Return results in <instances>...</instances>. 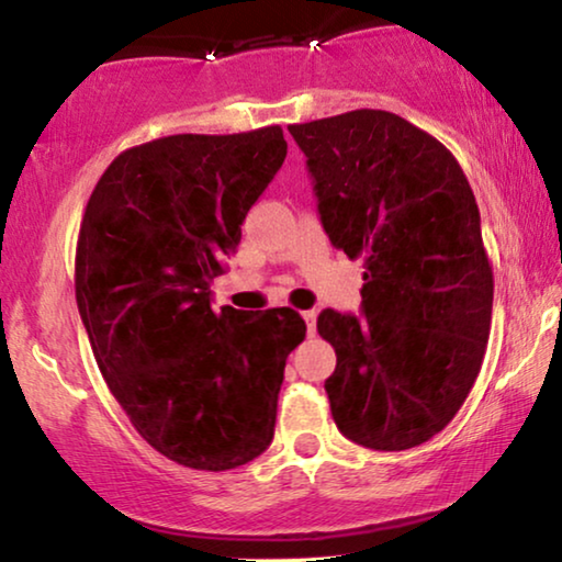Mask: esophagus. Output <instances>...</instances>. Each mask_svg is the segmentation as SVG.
Here are the masks:
<instances>
[{"label": "esophagus", "mask_w": 562, "mask_h": 562, "mask_svg": "<svg viewBox=\"0 0 562 562\" xmlns=\"http://www.w3.org/2000/svg\"><path fill=\"white\" fill-rule=\"evenodd\" d=\"M303 317H305V323H307V333L313 335L315 333V323H317V313H315V310H305Z\"/></svg>", "instance_id": "34e87169"}]
</instances>
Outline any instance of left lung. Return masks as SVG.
Wrapping results in <instances>:
<instances>
[{
	"instance_id": "1",
	"label": "left lung",
	"mask_w": 562,
	"mask_h": 562,
	"mask_svg": "<svg viewBox=\"0 0 562 562\" xmlns=\"http://www.w3.org/2000/svg\"><path fill=\"white\" fill-rule=\"evenodd\" d=\"M330 241L363 259V317L323 310L325 381L342 437L379 451L429 441L482 368L495 278L462 166L431 133L361 108L288 125Z\"/></svg>"
}]
</instances>
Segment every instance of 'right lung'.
Here are the masks:
<instances>
[{"instance_id":"add662e5","label":"right lung","mask_w":562,"mask_h":562,"mask_svg":"<svg viewBox=\"0 0 562 562\" xmlns=\"http://www.w3.org/2000/svg\"><path fill=\"white\" fill-rule=\"evenodd\" d=\"M288 156L280 125L176 133L125 148L88 199L75 297L100 373L133 429L171 462L241 467L270 447L292 307L212 310L241 222Z\"/></svg>"}]
</instances>
